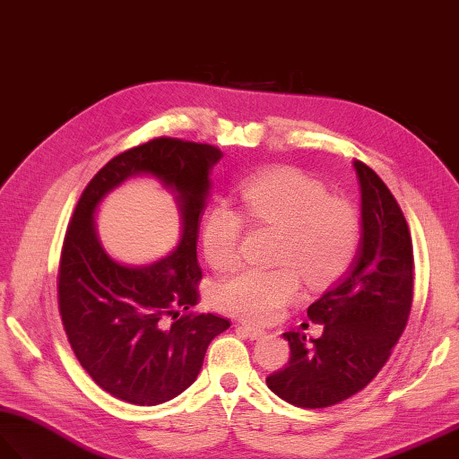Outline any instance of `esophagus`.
Returning a JSON list of instances; mask_svg holds the SVG:
<instances>
[{
	"mask_svg": "<svg viewBox=\"0 0 459 459\" xmlns=\"http://www.w3.org/2000/svg\"><path fill=\"white\" fill-rule=\"evenodd\" d=\"M238 330H239L241 333H245L247 338H251V340H258V338H263L264 333H266L263 328L253 326V325H238Z\"/></svg>",
	"mask_w": 459,
	"mask_h": 459,
	"instance_id": "esophagus-1",
	"label": "esophagus"
}]
</instances>
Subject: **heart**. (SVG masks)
Segmentation results:
<instances>
[{
	"label": "heart",
	"instance_id": "obj_1",
	"mask_svg": "<svg viewBox=\"0 0 459 459\" xmlns=\"http://www.w3.org/2000/svg\"><path fill=\"white\" fill-rule=\"evenodd\" d=\"M241 210L255 226L280 230L278 268H241L220 283L216 303L230 315L255 322L274 320L297 299L301 280L322 286L350 266L361 221L355 208L332 199L320 183L295 169H272L247 179L239 191ZM243 220L228 204L210 208L203 226V251L210 264L226 270L238 263ZM296 267L293 269L292 266Z\"/></svg>",
	"mask_w": 459,
	"mask_h": 459
}]
</instances>
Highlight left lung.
<instances>
[{
  "instance_id": "8db88e82",
  "label": "left lung",
  "mask_w": 459,
  "mask_h": 459,
  "mask_svg": "<svg viewBox=\"0 0 459 459\" xmlns=\"http://www.w3.org/2000/svg\"><path fill=\"white\" fill-rule=\"evenodd\" d=\"M361 189V239L348 272L307 308L325 332L307 342L286 332L288 365L268 388L297 407L320 410L361 392L388 361L413 303V245L400 204L367 164L353 162Z\"/></svg>"
}]
</instances>
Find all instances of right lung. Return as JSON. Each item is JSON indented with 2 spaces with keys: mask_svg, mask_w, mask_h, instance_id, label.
Instances as JSON below:
<instances>
[{
  "mask_svg": "<svg viewBox=\"0 0 459 459\" xmlns=\"http://www.w3.org/2000/svg\"><path fill=\"white\" fill-rule=\"evenodd\" d=\"M220 148L158 137L111 158L86 185L69 221L57 272L59 315L73 353L91 378L134 405H158L187 390L204 353L230 320L193 313L199 301L196 263L208 173ZM133 175H152L177 195L180 245L148 267L117 264L95 235L93 214L103 196Z\"/></svg>",
  "mask_w": 459,
  "mask_h": 459,
  "instance_id": "add662e5",
  "label": "right lung"
}]
</instances>
